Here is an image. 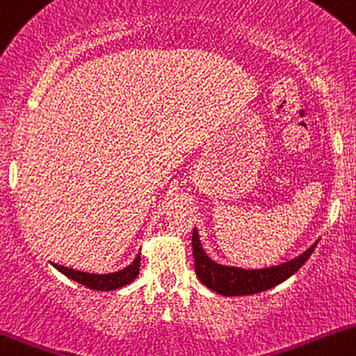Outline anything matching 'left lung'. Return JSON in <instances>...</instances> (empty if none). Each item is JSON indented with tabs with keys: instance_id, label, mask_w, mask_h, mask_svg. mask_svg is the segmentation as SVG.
Wrapping results in <instances>:
<instances>
[{
	"instance_id": "obj_1",
	"label": "left lung",
	"mask_w": 356,
	"mask_h": 356,
	"mask_svg": "<svg viewBox=\"0 0 356 356\" xmlns=\"http://www.w3.org/2000/svg\"><path fill=\"white\" fill-rule=\"evenodd\" d=\"M315 247H317V241L302 255L289 260V262L281 264V266L267 267V269H240V267L221 266V264H216L214 260L209 259L207 254L204 252L202 243H200L197 229L193 228L192 233V248L197 276L205 286L225 296L254 295V293L266 291V289L277 286L280 283L286 281L289 276H293L309 260Z\"/></svg>"
}]
</instances>
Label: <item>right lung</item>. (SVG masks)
<instances>
[{
    "mask_svg": "<svg viewBox=\"0 0 356 356\" xmlns=\"http://www.w3.org/2000/svg\"><path fill=\"white\" fill-rule=\"evenodd\" d=\"M61 274L70 277V280L76 281V283L83 284V286L90 289H97V291H111V289H118L122 286L130 284L135 277L138 276V269H140V254L135 257L134 262L130 266H127L124 269L118 270V273H109V274H89L82 273V270L70 269V267L58 266L53 264Z\"/></svg>",
    "mask_w": 356,
    "mask_h": 356,
    "instance_id": "right-lung-1",
    "label": "right lung"
}]
</instances>
